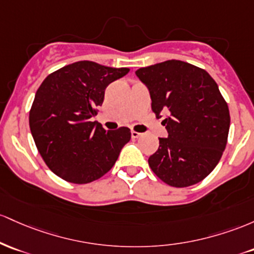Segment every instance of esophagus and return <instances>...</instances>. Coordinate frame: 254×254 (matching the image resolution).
I'll return each mask as SVG.
<instances>
[{"label":"esophagus","instance_id":"1","mask_svg":"<svg viewBox=\"0 0 254 254\" xmlns=\"http://www.w3.org/2000/svg\"><path fill=\"white\" fill-rule=\"evenodd\" d=\"M130 135H132L133 139H136V138H139V136L141 135V133L135 132V130H132V132H130Z\"/></svg>","mask_w":254,"mask_h":254}]
</instances>
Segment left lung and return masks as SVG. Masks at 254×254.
Here are the masks:
<instances>
[{"label":"left lung","instance_id":"obj_1","mask_svg":"<svg viewBox=\"0 0 254 254\" xmlns=\"http://www.w3.org/2000/svg\"><path fill=\"white\" fill-rule=\"evenodd\" d=\"M162 118L168 138L149 157L152 172L173 187L198 184L215 169L227 145L230 116L217 84L206 70L169 60L135 72Z\"/></svg>","mask_w":254,"mask_h":254}]
</instances>
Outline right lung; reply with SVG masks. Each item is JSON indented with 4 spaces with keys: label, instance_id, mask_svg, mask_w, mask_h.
Listing matches in <instances>:
<instances>
[{
    "label": "right lung",
    "instance_id": "1",
    "mask_svg": "<svg viewBox=\"0 0 254 254\" xmlns=\"http://www.w3.org/2000/svg\"><path fill=\"white\" fill-rule=\"evenodd\" d=\"M129 72L91 61L64 65L44 79L30 112V129L49 169L72 184L102 178L130 140V130H107L91 119L110 82Z\"/></svg>",
    "mask_w": 254,
    "mask_h": 254
}]
</instances>
